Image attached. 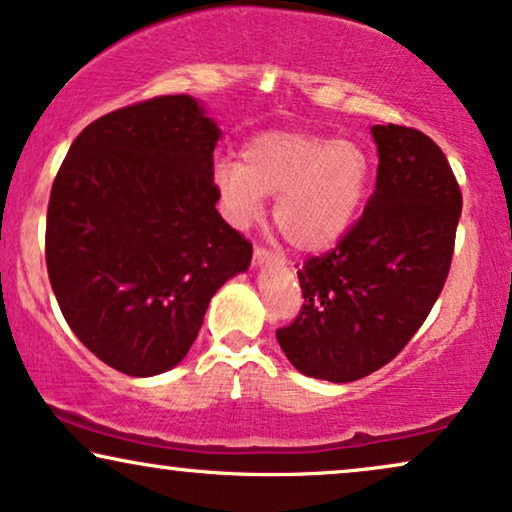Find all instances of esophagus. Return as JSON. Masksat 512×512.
<instances>
[{"label":"esophagus","instance_id":"34e87169","mask_svg":"<svg viewBox=\"0 0 512 512\" xmlns=\"http://www.w3.org/2000/svg\"><path fill=\"white\" fill-rule=\"evenodd\" d=\"M261 263H282V256L272 254V251L263 249V247H256L254 249V265H261Z\"/></svg>","mask_w":512,"mask_h":512}]
</instances>
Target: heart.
<instances>
[{
  "instance_id": "heart-1",
  "label": "heart",
  "mask_w": 512,
  "mask_h": 512,
  "mask_svg": "<svg viewBox=\"0 0 512 512\" xmlns=\"http://www.w3.org/2000/svg\"><path fill=\"white\" fill-rule=\"evenodd\" d=\"M369 171V155L350 138L270 131L244 145L242 162L218 159L211 181L232 225H249L275 197L272 221L291 247L322 251L353 223Z\"/></svg>"
}]
</instances>
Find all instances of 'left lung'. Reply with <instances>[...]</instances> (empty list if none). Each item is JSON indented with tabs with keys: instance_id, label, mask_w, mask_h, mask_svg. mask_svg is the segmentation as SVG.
<instances>
[{
	"instance_id": "8db88e82",
	"label": "left lung",
	"mask_w": 512,
	"mask_h": 512,
	"mask_svg": "<svg viewBox=\"0 0 512 512\" xmlns=\"http://www.w3.org/2000/svg\"><path fill=\"white\" fill-rule=\"evenodd\" d=\"M376 190L360 221L298 270L303 308L277 329L305 376L350 383L400 353L440 296L463 197L444 152L411 126H371Z\"/></svg>"
}]
</instances>
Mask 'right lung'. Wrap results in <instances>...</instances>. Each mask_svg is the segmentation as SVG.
Returning a JSON list of instances; mask_svg holds the SVG:
<instances>
[{"label":"right lung","instance_id":"right-lung-1","mask_svg":"<svg viewBox=\"0 0 512 512\" xmlns=\"http://www.w3.org/2000/svg\"><path fill=\"white\" fill-rule=\"evenodd\" d=\"M218 138L195 98L157 96L86 126L53 181L51 289L79 341L126 376L174 369L211 296L251 263L216 211Z\"/></svg>","mask_w":512,"mask_h":512}]
</instances>
